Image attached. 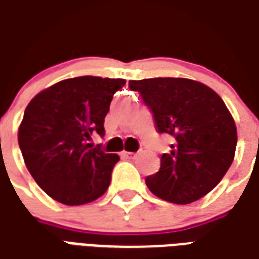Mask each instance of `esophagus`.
I'll return each instance as SVG.
<instances>
[{
	"label": "esophagus",
	"instance_id": "esophagus-1",
	"mask_svg": "<svg viewBox=\"0 0 259 259\" xmlns=\"http://www.w3.org/2000/svg\"><path fill=\"white\" fill-rule=\"evenodd\" d=\"M120 155L123 158H126V159H135L136 157H137V154L136 152H130V151H122L120 152Z\"/></svg>",
	"mask_w": 259,
	"mask_h": 259
}]
</instances>
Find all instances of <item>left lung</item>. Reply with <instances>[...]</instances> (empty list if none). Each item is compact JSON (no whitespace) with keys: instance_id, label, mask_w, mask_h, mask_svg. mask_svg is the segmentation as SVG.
Returning <instances> with one entry per match:
<instances>
[{"instance_id":"left-lung-1","label":"left lung","mask_w":259,"mask_h":259,"mask_svg":"<svg viewBox=\"0 0 259 259\" xmlns=\"http://www.w3.org/2000/svg\"><path fill=\"white\" fill-rule=\"evenodd\" d=\"M154 113L159 133L174 136L169 154L146 179L152 194L190 204L217 187L234 159L237 129L232 113L211 87L185 77L130 80Z\"/></svg>"}]
</instances>
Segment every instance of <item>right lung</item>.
<instances>
[{
  "mask_svg": "<svg viewBox=\"0 0 259 259\" xmlns=\"http://www.w3.org/2000/svg\"><path fill=\"white\" fill-rule=\"evenodd\" d=\"M124 79L80 76L40 91L26 107L18 141L26 168L51 198L83 205L111 183L116 154L91 148V133L104 135V119Z\"/></svg>",
  "mask_w": 259,
  "mask_h": 259,
  "instance_id": "add662e5",
  "label": "right lung"
}]
</instances>
